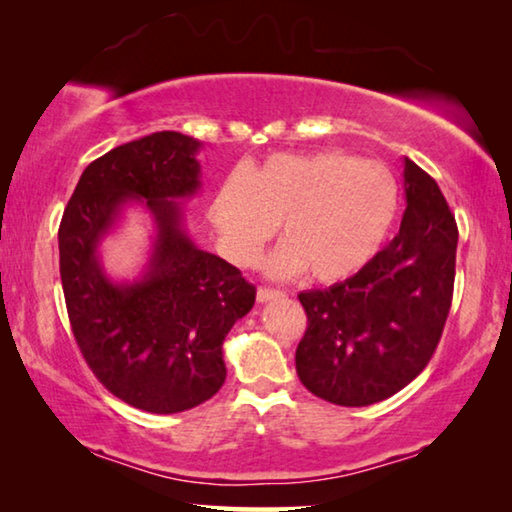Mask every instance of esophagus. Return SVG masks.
I'll return each mask as SVG.
<instances>
[{"label": "esophagus", "mask_w": 512, "mask_h": 512, "mask_svg": "<svg viewBox=\"0 0 512 512\" xmlns=\"http://www.w3.org/2000/svg\"><path fill=\"white\" fill-rule=\"evenodd\" d=\"M282 296H284V291H280V289H271V287H259L257 289V300L259 302H271V300H277Z\"/></svg>", "instance_id": "34e87169"}]
</instances>
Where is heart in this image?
<instances>
[{"label": "heart", "mask_w": 512, "mask_h": 512, "mask_svg": "<svg viewBox=\"0 0 512 512\" xmlns=\"http://www.w3.org/2000/svg\"><path fill=\"white\" fill-rule=\"evenodd\" d=\"M400 205L395 173L345 151L275 153L230 173L212 198V221L232 262L253 264L282 223L268 271L339 282L361 271L388 237Z\"/></svg>", "instance_id": "b5f03b06"}]
</instances>
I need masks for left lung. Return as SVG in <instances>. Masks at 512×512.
Returning <instances> with one entry per match:
<instances>
[{"instance_id": "obj_1", "label": "left lung", "mask_w": 512, "mask_h": 512, "mask_svg": "<svg viewBox=\"0 0 512 512\" xmlns=\"http://www.w3.org/2000/svg\"><path fill=\"white\" fill-rule=\"evenodd\" d=\"M400 232L357 275L302 291L307 329L296 350L309 393L368 406L402 391L427 368L452 307L456 219L427 171L404 160Z\"/></svg>"}]
</instances>
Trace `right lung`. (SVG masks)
Returning a JSON list of instances; mask_svg holds the SVG:
<instances>
[{
    "label": "right lung",
    "mask_w": 512,
    "mask_h": 512,
    "mask_svg": "<svg viewBox=\"0 0 512 512\" xmlns=\"http://www.w3.org/2000/svg\"><path fill=\"white\" fill-rule=\"evenodd\" d=\"M194 137L162 131L88 164L58 228L67 316L85 363L135 409L180 413L223 386V341L255 305L237 266L189 239L178 198L201 187ZM142 200L159 235L147 273L117 285L96 248L123 205Z\"/></svg>",
    "instance_id": "right-lung-1"
}]
</instances>
